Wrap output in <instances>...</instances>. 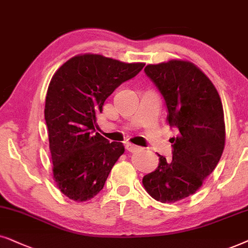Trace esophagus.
<instances>
[{
	"label": "esophagus",
	"instance_id": "esophagus-1",
	"mask_svg": "<svg viewBox=\"0 0 248 248\" xmlns=\"http://www.w3.org/2000/svg\"><path fill=\"white\" fill-rule=\"evenodd\" d=\"M126 150L128 152H137V151L141 150V148L140 146H136V145H133V144L128 143V144H126Z\"/></svg>",
	"mask_w": 248,
	"mask_h": 248
}]
</instances>
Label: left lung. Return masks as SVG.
<instances>
[{
  "mask_svg": "<svg viewBox=\"0 0 248 248\" xmlns=\"http://www.w3.org/2000/svg\"><path fill=\"white\" fill-rule=\"evenodd\" d=\"M145 74L162 94L172 137V160L158 155V166L143 178L154 200L173 203L195 194L219 163L226 141L223 108L212 81L189 61L148 64Z\"/></svg>",
  "mask_w": 248,
  "mask_h": 248,
  "instance_id": "8db88e82",
  "label": "left lung"
}]
</instances>
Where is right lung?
I'll use <instances>...</instances> for the list:
<instances>
[{"label": "right lung", "instance_id": "add662e5", "mask_svg": "<svg viewBox=\"0 0 248 248\" xmlns=\"http://www.w3.org/2000/svg\"><path fill=\"white\" fill-rule=\"evenodd\" d=\"M145 63H124L100 54H79L55 72L45 100V121L53 162V179L76 202L93 199L124 154L122 143L95 133L96 114L122 82Z\"/></svg>", "mask_w": 248, "mask_h": 248}]
</instances>
